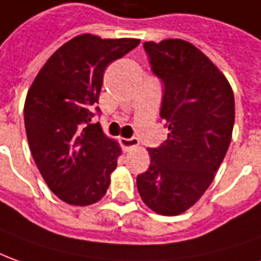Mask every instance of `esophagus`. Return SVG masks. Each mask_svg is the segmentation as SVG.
I'll list each match as a JSON object with an SVG mask.
<instances>
[{
    "label": "esophagus",
    "instance_id": "esophagus-1",
    "mask_svg": "<svg viewBox=\"0 0 261 261\" xmlns=\"http://www.w3.org/2000/svg\"><path fill=\"white\" fill-rule=\"evenodd\" d=\"M120 143H122V146L125 149H130L138 146L139 141H138V138H125V139H120Z\"/></svg>",
    "mask_w": 261,
    "mask_h": 261
}]
</instances>
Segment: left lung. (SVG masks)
<instances>
[{"label": "left lung", "instance_id": "8db88e82", "mask_svg": "<svg viewBox=\"0 0 261 261\" xmlns=\"http://www.w3.org/2000/svg\"><path fill=\"white\" fill-rule=\"evenodd\" d=\"M150 69L163 84L161 118L170 134L149 148L150 165L136 177L142 200L165 216L193 206L223 162L234 125L227 79L203 52L182 39L145 42Z\"/></svg>", "mask_w": 261, "mask_h": 261}]
</instances>
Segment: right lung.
Instances as JSON below:
<instances>
[{"instance_id": "add662e5", "label": "right lung", "mask_w": 261, "mask_h": 261, "mask_svg": "<svg viewBox=\"0 0 261 261\" xmlns=\"http://www.w3.org/2000/svg\"><path fill=\"white\" fill-rule=\"evenodd\" d=\"M139 45V39L79 35L64 44L39 71L24 107L32 158L52 192L75 206L107 193L120 153L118 143L91 123L107 66Z\"/></svg>"}]
</instances>
